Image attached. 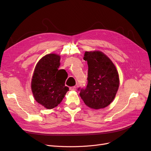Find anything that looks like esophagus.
Masks as SVG:
<instances>
[{
  "label": "esophagus",
  "mask_w": 151,
  "mask_h": 151,
  "mask_svg": "<svg viewBox=\"0 0 151 151\" xmlns=\"http://www.w3.org/2000/svg\"><path fill=\"white\" fill-rule=\"evenodd\" d=\"M69 89H70V91H76V86H72V87H70Z\"/></svg>",
  "instance_id": "obj_1"
}]
</instances>
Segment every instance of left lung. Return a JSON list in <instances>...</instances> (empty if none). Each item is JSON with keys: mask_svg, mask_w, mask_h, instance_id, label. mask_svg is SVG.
Wrapping results in <instances>:
<instances>
[{"mask_svg": "<svg viewBox=\"0 0 151 151\" xmlns=\"http://www.w3.org/2000/svg\"><path fill=\"white\" fill-rule=\"evenodd\" d=\"M83 58L88 65V84L85 88H78L80 96L89 108L106 107L115 98L119 87L116 68L101 52H86Z\"/></svg>", "mask_w": 151, "mask_h": 151, "instance_id": "1", "label": "left lung"}]
</instances>
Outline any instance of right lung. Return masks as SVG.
<instances>
[{
    "mask_svg": "<svg viewBox=\"0 0 151 151\" xmlns=\"http://www.w3.org/2000/svg\"><path fill=\"white\" fill-rule=\"evenodd\" d=\"M60 57L48 54L38 62L31 81V90L35 100L47 109H52L60 104L68 88L65 86L68 74L58 70Z\"/></svg>",
    "mask_w": 151,
    "mask_h": 151,
    "instance_id": "add662e5",
    "label": "right lung"
}]
</instances>
